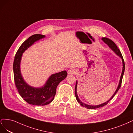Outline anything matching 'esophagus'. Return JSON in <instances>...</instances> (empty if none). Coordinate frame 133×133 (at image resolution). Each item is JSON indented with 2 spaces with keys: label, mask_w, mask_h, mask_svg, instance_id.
<instances>
[{
  "label": "esophagus",
  "mask_w": 133,
  "mask_h": 133,
  "mask_svg": "<svg viewBox=\"0 0 133 133\" xmlns=\"http://www.w3.org/2000/svg\"><path fill=\"white\" fill-rule=\"evenodd\" d=\"M77 72V70L74 68H71L68 71V74L69 75H72V74H75Z\"/></svg>",
  "instance_id": "esophagus-1"
}]
</instances>
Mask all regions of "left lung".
Wrapping results in <instances>:
<instances>
[{"mask_svg":"<svg viewBox=\"0 0 133 133\" xmlns=\"http://www.w3.org/2000/svg\"><path fill=\"white\" fill-rule=\"evenodd\" d=\"M102 40L104 41V42L105 43H106L107 45L109 46V48L112 49V50H113L114 52L116 53L118 56H119L120 57H121L122 58V61H123V71H122V75H121V79H120V81H119V83L118 85V87L116 90V91L115 92V93H114V95H113V96L110 98V99L108 100L107 102L104 103H103L102 104L100 105H87V104H85L83 103H82V102L81 101V100L79 99L78 96H77V83H76V86H75V96H76V98L77 102L79 103L85 108H86L87 109H96V108H100V107H103L105 105H107V104L108 103V102L112 99V98L114 97V96L115 95V94L117 93V92L118 91V90L119 89V88H121V85H122V79H123V75H124V70H125V63H124V59L123 57V56L121 54V52L120 51L119 49L118 48L117 46L116 45L114 42L112 40L109 39L108 38H107V37H103L102 38Z\"/></svg>","mask_w":133,"mask_h":133,"instance_id":"obj_1","label":"left lung"}]
</instances>
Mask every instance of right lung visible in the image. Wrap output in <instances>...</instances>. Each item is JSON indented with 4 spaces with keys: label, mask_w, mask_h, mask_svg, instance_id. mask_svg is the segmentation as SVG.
<instances>
[{
    "label": "right lung",
    "mask_w": 133,
    "mask_h": 133,
    "mask_svg": "<svg viewBox=\"0 0 133 133\" xmlns=\"http://www.w3.org/2000/svg\"><path fill=\"white\" fill-rule=\"evenodd\" d=\"M44 37L45 35L41 34H35L29 37L17 51L13 63L14 78L19 93L29 104L35 105H44L50 103L56 95L57 86L67 75L66 71L51 75L44 87L41 88L30 87L24 81L20 71V63L22 54L35 41Z\"/></svg>",
    "instance_id": "add662e5"
}]
</instances>
